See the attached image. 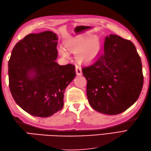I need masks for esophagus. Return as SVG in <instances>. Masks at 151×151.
<instances>
[{
	"mask_svg": "<svg viewBox=\"0 0 151 151\" xmlns=\"http://www.w3.org/2000/svg\"><path fill=\"white\" fill-rule=\"evenodd\" d=\"M75 70H76V73L77 75H82V68L79 65H76L75 67Z\"/></svg>",
	"mask_w": 151,
	"mask_h": 151,
	"instance_id": "34e87169",
	"label": "esophagus"
}]
</instances>
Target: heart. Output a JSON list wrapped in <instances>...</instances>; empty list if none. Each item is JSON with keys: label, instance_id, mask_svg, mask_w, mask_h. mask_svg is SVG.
<instances>
[{"label": "heart", "instance_id": "heart-1", "mask_svg": "<svg viewBox=\"0 0 151 151\" xmlns=\"http://www.w3.org/2000/svg\"><path fill=\"white\" fill-rule=\"evenodd\" d=\"M65 46L67 50L75 52L76 58L83 62H90L94 60L99 55L101 48L100 40L97 36L88 37L86 34H80L67 40ZM66 49L60 47L58 52L64 58H69V53Z\"/></svg>", "mask_w": 151, "mask_h": 151}]
</instances>
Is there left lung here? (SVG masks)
<instances>
[{"label": "left lung", "mask_w": 151, "mask_h": 151, "mask_svg": "<svg viewBox=\"0 0 151 151\" xmlns=\"http://www.w3.org/2000/svg\"><path fill=\"white\" fill-rule=\"evenodd\" d=\"M104 52L97 61L82 67L87 81V97L95 110L117 115L135 103L143 84L142 64L130 40L110 34Z\"/></svg>", "instance_id": "obj_1"}]
</instances>
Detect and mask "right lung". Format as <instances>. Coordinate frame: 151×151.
<instances>
[{"mask_svg": "<svg viewBox=\"0 0 151 151\" xmlns=\"http://www.w3.org/2000/svg\"><path fill=\"white\" fill-rule=\"evenodd\" d=\"M57 45L51 31L28 34L15 45L8 62L12 97L35 117H48L62 110L64 91L76 76L75 65L55 62Z\"/></svg>", "mask_w": 151, "mask_h": 151, "instance_id": "obj_1", "label": "right lung"}]
</instances>
